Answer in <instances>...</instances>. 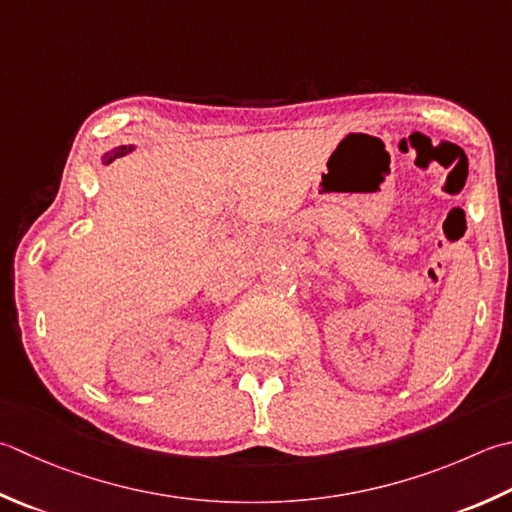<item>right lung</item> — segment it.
<instances>
[{
  "label": "right lung",
  "instance_id": "right-lung-1",
  "mask_svg": "<svg viewBox=\"0 0 512 512\" xmlns=\"http://www.w3.org/2000/svg\"><path fill=\"white\" fill-rule=\"evenodd\" d=\"M133 150H135V146H133V144H128V146H115L113 150H108V153H104V155H102V164L115 162L117 157H124V155H128V153H133Z\"/></svg>",
  "mask_w": 512,
  "mask_h": 512
}]
</instances>
